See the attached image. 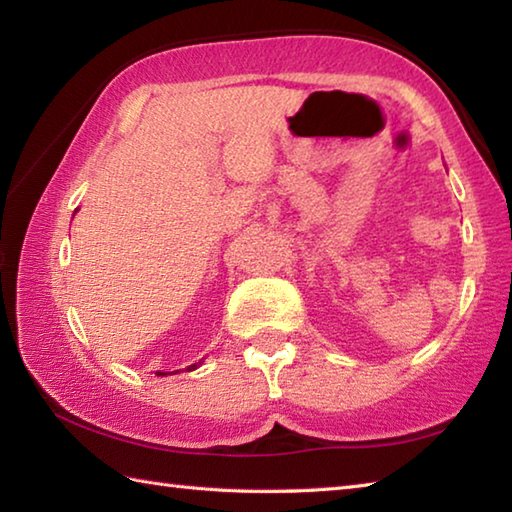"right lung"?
<instances>
[{"mask_svg":"<svg viewBox=\"0 0 512 512\" xmlns=\"http://www.w3.org/2000/svg\"><path fill=\"white\" fill-rule=\"evenodd\" d=\"M196 368H198V363H194V365H189V368H187V370L191 372V370H196ZM156 374H158V376H165L167 372H156Z\"/></svg>","mask_w":512,"mask_h":512,"instance_id":"obj_1","label":"right lung"}]
</instances>
